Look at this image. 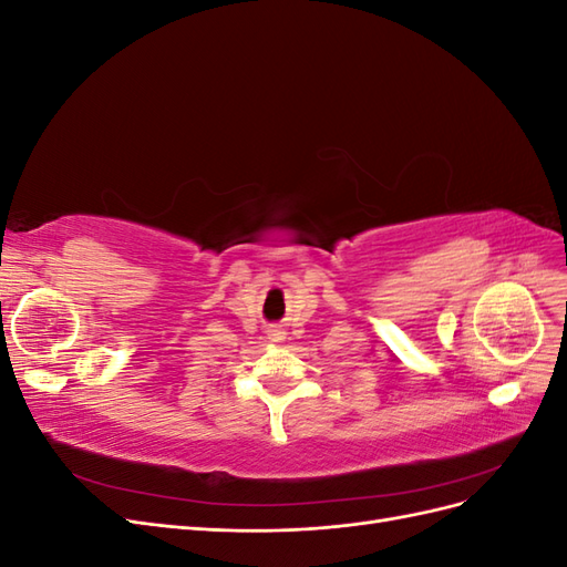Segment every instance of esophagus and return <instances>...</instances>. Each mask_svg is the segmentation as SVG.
<instances>
[{"mask_svg":"<svg viewBox=\"0 0 567 567\" xmlns=\"http://www.w3.org/2000/svg\"><path fill=\"white\" fill-rule=\"evenodd\" d=\"M267 336H269L271 342H281V340L286 338V331H281V329H269Z\"/></svg>","mask_w":567,"mask_h":567,"instance_id":"1","label":"esophagus"}]
</instances>
